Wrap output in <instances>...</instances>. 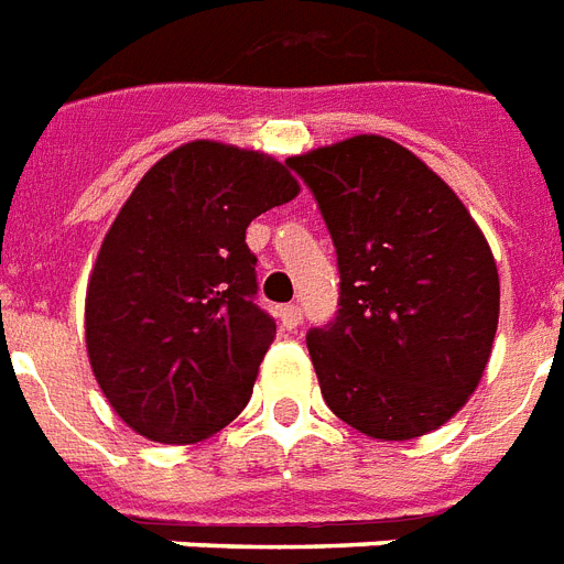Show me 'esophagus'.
<instances>
[{
  "label": "esophagus",
  "mask_w": 564,
  "mask_h": 564,
  "mask_svg": "<svg viewBox=\"0 0 564 564\" xmlns=\"http://www.w3.org/2000/svg\"><path fill=\"white\" fill-rule=\"evenodd\" d=\"M301 307L299 304H283L281 310H278V318H281V327H286V330H295V327L301 325Z\"/></svg>",
  "instance_id": "1"
}]
</instances>
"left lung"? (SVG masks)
Masks as SVG:
<instances>
[{
    "label": "left lung",
    "mask_w": 564,
    "mask_h": 564,
    "mask_svg": "<svg viewBox=\"0 0 564 564\" xmlns=\"http://www.w3.org/2000/svg\"><path fill=\"white\" fill-rule=\"evenodd\" d=\"M336 248L339 310L307 348L334 415L371 438L442 427L480 383L498 330L489 242L436 172L362 134L286 161Z\"/></svg>",
    "instance_id": "8db88e82"
}]
</instances>
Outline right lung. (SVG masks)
I'll list each match as a JSON object with an SVG mask.
<instances>
[{
	"instance_id": "add662e5",
	"label": "right lung",
	"mask_w": 564,
	"mask_h": 564,
	"mask_svg": "<svg viewBox=\"0 0 564 564\" xmlns=\"http://www.w3.org/2000/svg\"><path fill=\"white\" fill-rule=\"evenodd\" d=\"M299 184L265 154L195 140L145 172L87 286V354L119 419L193 445L246 410L274 318L246 230Z\"/></svg>"
}]
</instances>
